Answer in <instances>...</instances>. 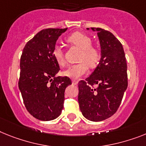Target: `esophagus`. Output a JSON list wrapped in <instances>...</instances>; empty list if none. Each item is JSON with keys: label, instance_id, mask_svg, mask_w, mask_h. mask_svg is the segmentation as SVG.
Wrapping results in <instances>:
<instances>
[{"label": "esophagus", "instance_id": "1", "mask_svg": "<svg viewBox=\"0 0 146 146\" xmlns=\"http://www.w3.org/2000/svg\"><path fill=\"white\" fill-rule=\"evenodd\" d=\"M73 84H74V85H76V84H78V81H76V80H73Z\"/></svg>", "mask_w": 146, "mask_h": 146}]
</instances>
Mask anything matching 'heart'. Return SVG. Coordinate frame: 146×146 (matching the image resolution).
<instances>
[{"instance_id":"obj_1","label":"heart","mask_w":146,"mask_h":146,"mask_svg":"<svg viewBox=\"0 0 146 146\" xmlns=\"http://www.w3.org/2000/svg\"><path fill=\"white\" fill-rule=\"evenodd\" d=\"M66 41L72 46L81 50V52L78 58L79 63L68 67L64 71V75L72 79H78L88 72V66L91 68L96 67L101 58V52L97 46L92 45V40L88 35L80 32H76L69 35ZM52 56L61 67L65 66L64 53L61 46H55Z\"/></svg>"}]
</instances>
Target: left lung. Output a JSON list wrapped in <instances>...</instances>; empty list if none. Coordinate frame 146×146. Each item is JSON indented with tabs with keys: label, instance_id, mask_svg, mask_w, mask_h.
Masks as SVG:
<instances>
[{
	"label": "left lung",
	"instance_id": "obj_1",
	"mask_svg": "<svg viewBox=\"0 0 146 146\" xmlns=\"http://www.w3.org/2000/svg\"><path fill=\"white\" fill-rule=\"evenodd\" d=\"M91 29L98 32L102 57L91 75L79 81L78 101L85 118L100 122L113 116L120 105L128 87L127 63L122 44L111 32Z\"/></svg>",
	"mask_w": 146,
	"mask_h": 146
}]
</instances>
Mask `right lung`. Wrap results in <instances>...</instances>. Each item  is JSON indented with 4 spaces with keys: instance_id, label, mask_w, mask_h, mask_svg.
<instances>
[{
    "instance_id": "obj_1",
    "label": "right lung",
    "mask_w": 146,
    "mask_h": 146,
    "mask_svg": "<svg viewBox=\"0 0 146 146\" xmlns=\"http://www.w3.org/2000/svg\"><path fill=\"white\" fill-rule=\"evenodd\" d=\"M67 29H42L26 44L21 56L18 87L27 111L39 120L61 114L64 91L72 84L69 77L55 76L60 68L52 56L57 39Z\"/></svg>"
}]
</instances>
